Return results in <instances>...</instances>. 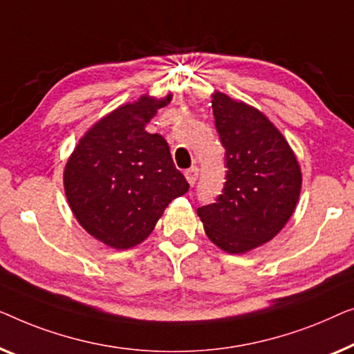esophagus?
<instances>
[{
    "label": "esophagus",
    "mask_w": 354,
    "mask_h": 354,
    "mask_svg": "<svg viewBox=\"0 0 354 354\" xmlns=\"http://www.w3.org/2000/svg\"><path fill=\"white\" fill-rule=\"evenodd\" d=\"M184 175H186L187 183L191 184V186H194V184H196V181H197V178H198V168L197 167L189 168V170H186V173H184Z\"/></svg>",
    "instance_id": "34e87169"
}]
</instances>
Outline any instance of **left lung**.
Returning <instances> with one entry per match:
<instances>
[{
    "label": "left lung",
    "mask_w": 354,
    "mask_h": 354,
    "mask_svg": "<svg viewBox=\"0 0 354 354\" xmlns=\"http://www.w3.org/2000/svg\"><path fill=\"white\" fill-rule=\"evenodd\" d=\"M227 175L215 203L197 208L208 239L232 255L270 242L295 212L301 170L287 139L258 109L215 91Z\"/></svg>",
    "instance_id": "1"
}]
</instances>
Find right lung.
<instances>
[{
	"instance_id": "1",
	"label": "right lung",
	"mask_w": 354,
	"mask_h": 354,
	"mask_svg": "<svg viewBox=\"0 0 354 354\" xmlns=\"http://www.w3.org/2000/svg\"><path fill=\"white\" fill-rule=\"evenodd\" d=\"M173 94L123 104L83 134L64 168V189L77 221L99 242L127 250L153 231L189 184L160 134L146 123Z\"/></svg>"
}]
</instances>
